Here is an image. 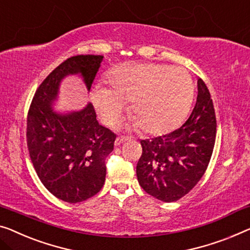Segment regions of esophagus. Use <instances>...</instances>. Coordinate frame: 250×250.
Masks as SVG:
<instances>
[{"mask_svg": "<svg viewBox=\"0 0 250 250\" xmlns=\"http://www.w3.org/2000/svg\"><path fill=\"white\" fill-rule=\"evenodd\" d=\"M128 140V138H124V137H118L114 141V146H120L121 144H124L125 141Z\"/></svg>", "mask_w": 250, "mask_h": 250, "instance_id": "esophagus-1", "label": "esophagus"}]
</instances>
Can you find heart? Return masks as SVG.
<instances>
[{"mask_svg":"<svg viewBox=\"0 0 250 250\" xmlns=\"http://www.w3.org/2000/svg\"><path fill=\"white\" fill-rule=\"evenodd\" d=\"M110 87L98 84L93 105L103 124L111 125L130 101L131 125L149 135H163L183 120L193 96L189 74L181 67L128 62L111 70Z\"/></svg>","mask_w":250,"mask_h":250,"instance_id":"1","label":"heart"}]
</instances>
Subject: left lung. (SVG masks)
<instances>
[{"label": "left lung", "instance_id": "1", "mask_svg": "<svg viewBox=\"0 0 250 250\" xmlns=\"http://www.w3.org/2000/svg\"><path fill=\"white\" fill-rule=\"evenodd\" d=\"M215 132L210 92L199 78L195 105L185 124L167 135L140 141L143 155L136 172L145 192L163 202H174L188 194L206 172Z\"/></svg>", "mask_w": 250, "mask_h": 250}]
</instances>
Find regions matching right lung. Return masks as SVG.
<instances>
[{
	"label": "right lung",
	"mask_w": 250,
	"mask_h": 250,
	"mask_svg": "<svg viewBox=\"0 0 250 250\" xmlns=\"http://www.w3.org/2000/svg\"><path fill=\"white\" fill-rule=\"evenodd\" d=\"M103 58L78 55L62 62L37 89L28 113L27 143L37 175L51 194L68 203L87 200L103 188L115 135L99 125L91 102L65 112L53 106L67 76H80L91 91Z\"/></svg>",
	"instance_id": "right-lung-1"
}]
</instances>
